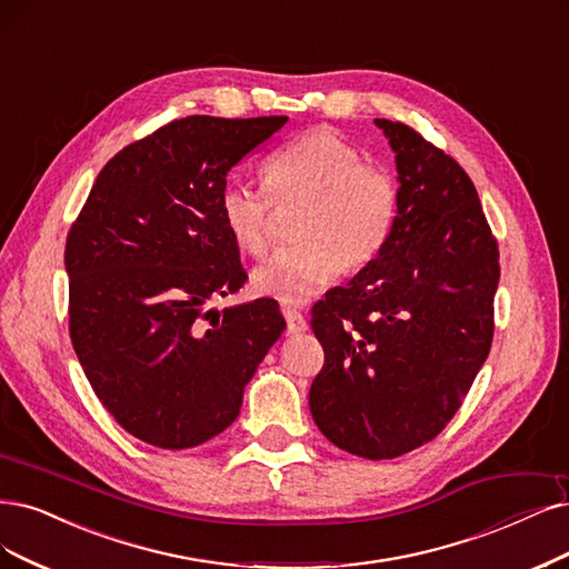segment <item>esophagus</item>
<instances>
[{
  "mask_svg": "<svg viewBox=\"0 0 569 569\" xmlns=\"http://www.w3.org/2000/svg\"><path fill=\"white\" fill-rule=\"evenodd\" d=\"M283 317H286V323H288V335H298V332H305L309 328L307 319L302 317L298 309L283 307Z\"/></svg>",
  "mask_w": 569,
  "mask_h": 569,
  "instance_id": "esophagus-1",
  "label": "esophagus"
}]
</instances>
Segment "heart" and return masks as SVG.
Here are the masks:
<instances>
[{
    "mask_svg": "<svg viewBox=\"0 0 569 569\" xmlns=\"http://www.w3.org/2000/svg\"><path fill=\"white\" fill-rule=\"evenodd\" d=\"M264 192L229 180L220 192V218L243 252L262 258L271 243V203H302L292 227L296 246L279 250L252 273L264 298L302 305L340 269L366 267L387 241L396 213V182L382 166L338 131L309 129L277 147L262 166Z\"/></svg>",
    "mask_w": 569,
    "mask_h": 569,
    "instance_id": "1",
    "label": "heart"
}]
</instances>
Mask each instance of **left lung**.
<instances>
[{
	"mask_svg": "<svg viewBox=\"0 0 569 569\" xmlns=\"http://www.w3.org/2000/svg\"><path fill=\"white\" fill-rule=\"evenodd\" d=\"M375 123L398 210L377 258L311 309L326 361L309 408L332 446L393 459L446 429L486 363L499 250L465 168L401 121Z\"/></svg>",
	"mask_w": 569,
	"mask_h": 569,
	"instance_id": "1",
	"label": "left lung"
}]
</instances>
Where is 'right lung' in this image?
<instances>
[{
    "label": "right lung",
    "mask_w": 569,
    "mask_h": 569,
    "mask_svg": "<svg viewBox=\"0 0 569 569\" xmlns=\"http://www.w3.org/2000/svg\"><path fill=\"white\" fill-rule=\"evenodd\" d=\"M288 117L194 114L114 154L70 227V338L100 403L131 436L184 450L239 417L286 330L277 300L222 311L248 273L220 218L227 173Z\"/></svg>",
    "instance_id": "1"
}]
</instances>
